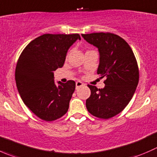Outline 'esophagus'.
Instances as JSON below:
<instances>
[{
  "instance_id": "1",
  "label": "esophagus",
  "mask_w": 157,
  "mask_h": 157,
  "mask_svg": "<svg viewBox=\"0 0 157 157\" xmlns=\"http://www.w3.org/2000/svg\"><path fill=\"white\" fill-rule=\"evenodd\" d=\"M83 85H84V83H82L81 81H77L76 82V89H78L80 86H83Z\"/></svg>"
}]
</instances>
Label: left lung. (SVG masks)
Returning <instances> with one entry per match:
<instances>
[{
	"instance_id": "obj_1",
	"label": "left lung",
	"mask_w": 157,
	"mask_h": 157,
	"mask_svg": "<svg viewBox=\"0 0 157 157\" xmlns=\"http://www.w3.org/2000/svg\"><path fill=\"white\" fill-rule=\"evenodd\" d=\"M83 39L98 48L97 74L105 77L102 89L88 85L91 94L86 99L88 112L103 119L119 114L134 94L139 81V71L132 49L120 36L109 33L82 34Z\"/></svg>"
}]
</instances>
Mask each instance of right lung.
<instances>
[{
    "instance_id": "obj_1",
    "label": "right lung",
    "mask_w": 157,
    "mask_h": 157,
    "mask_svg": "<svg viewBox=\"0 0 157 157\" xmlns=\"http://www.w3.org/2000/svg\"><path fill=\"white\" fill-rule=\"evenodd\" d=\"M79 34H44L30 42L17 61V87L25 105L36 116L52 121L65 115L75 90L74 80L57 82L54 71L62 67Z\"/></svg>"
}]
</instances>
